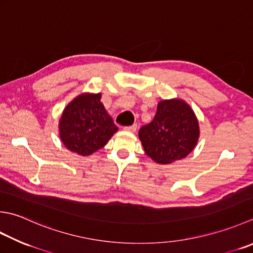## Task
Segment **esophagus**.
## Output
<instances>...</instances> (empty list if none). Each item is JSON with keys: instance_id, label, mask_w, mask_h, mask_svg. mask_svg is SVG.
<instances>
[{"instance_id": "esophagus-1", "label": "esophagus", "mask_w": 253, "mask_h": 253, "mask_svg": "<svg viewBox=\"0 0 253 253\" xmlns=\"http://www.w3.org/2000/svg\"><path fill=\"white\" fill-rule=\"evenodd\" d=\"M124 129L126 131H130V132H135L137 130V125H131V126H125Z\"/></svg>"}]
</instances>
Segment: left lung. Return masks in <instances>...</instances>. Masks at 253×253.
Masks as SVG:
<instances>
[{"label": "left lung", "mask_w": 253, "mask_h": 253, "mask_svg": "<svg viewBox=\"0 0 253 253\" xmlns=\"http://www.w3.org/2000/svg\"><path fill=\"white\" fill-rule=\"evenodd\" d=\"M199 136L195 114L182 100L161 101L153 121L139 129L147 156L160 165L185 158L194 149Z\"/></svg>", "instance_id": "8db88e82"}]
</instances>
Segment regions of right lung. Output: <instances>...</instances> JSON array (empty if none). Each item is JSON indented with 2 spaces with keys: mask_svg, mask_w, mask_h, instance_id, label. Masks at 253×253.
I'll list each match as a JSON object with an SVG mask.
<instances>
[{
  "mask_svg": "<svg viewBox=\"0 0 253 253\" xmlns=\"http://www.w3.org/2000/svg\"><path fill=\"white\" fill-rule=\"evenodd\" d=\"M59 131L69 150L88 156L105 146L117 127L101 103L100 93L82 94L64 108Z\"/></svg>",
  "mask_w": 253,
  "mask_h": 253,
  "instance_id": "1",
  "label": "right lung"
}]
</instances>
